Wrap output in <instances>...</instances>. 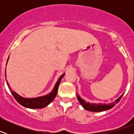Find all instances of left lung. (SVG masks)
Returning a JSON list of instances; mask_svg holds the SVG:
<instances>
[{"label":"left lung","mask_w":134,"mask_h":134,"mask_svg":"<svg viewBox=\"0 0 134 134\" xmlns=\"http://www.w3.org/2000/svg\"><path fill=\"white\" fill-rule=\"evenodd\" d=\"M124 93H123L118 98V99H116L114 102L111 103H91L89 102H86L83 99H82L79 94H77V99L80 102V105L83 107L85 109L89 111H94V112H100V111H106L111 109L115 105L116 103H118L119 102L120 99H121L122 96L124 95Z\"/></svg>","instance_id":"1"}]
</instances>
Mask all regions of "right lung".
<instances>
[{"instance_id":"obj_1","label":"right lung","mask_w":134,"mask_h":134,"mask_svg":"<svg viewBox=\"0 0 134 134\" xmlns=\"http://www.w3.org/2000/svg\"><path fill=\"white\" fill-rule=\"evenodd\" d=\"M9 58L7 59V62H8V60H9ZM6 70H5V76H6ZM65 75V73L63 74L62 75H61L60 76V78L58 79V81L56 82L55 86H54V88L50 93H48V94H46V95L41 96V97H38L35 98H25L20 96L19 94H18L16 92L12 91L10 89V88L9 87V83L7 82V85L9 86V90L11 92L12 94L13 95V97H15V99H16V100L20 105H21L22 106L25 107H27V108L29 109H41L43 108V107L48 106L49 103H52L53 100L54 99V98L56 96L57 93H58V90L59 85H60V82H61L62 79L64 77V76Z\"/></svg>"}]
</instances>
